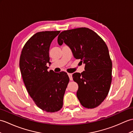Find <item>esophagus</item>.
I'll list each match as a JSON object with an SVG mask.
<instances>
[{
  "label": "esophagus",
  "mask_w": 133,
  "mask_h": 133,
  "mask_svg": "<svg viewBox=\"0 0 133 133\" xmlns=\"http://www.w3.org/2000/svg\"><path fill=\"white\" fill-rule=\"evenodd\" d=\"M67 74H68V75H69V78H70V81H72V74H71V73H67Z\"/></svg>",
  "instance_id": "34e87169"
}]
</instances>
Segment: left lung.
Wrapping results in <instances>:
<instances>
[{"label": "left lung", "mask_w": 133, "mask_h": 133, "mask_svg": "<svg viewBox=\"0 0 133 133\" xmlns=\"http://www.w3.org/2000/svg\"><path fill=\"white\" fill-rule=\"evenodd\" d=\"M63 42L69 46L74 58L85 64V71L72 75L79 85L77 97L83 107L95 108L107 97L112 82V62L108 48L96 33L87 28L62 32L58 43L62 45Z\"/></svg>", "instance_id": "8db88e82"}]
</instances>
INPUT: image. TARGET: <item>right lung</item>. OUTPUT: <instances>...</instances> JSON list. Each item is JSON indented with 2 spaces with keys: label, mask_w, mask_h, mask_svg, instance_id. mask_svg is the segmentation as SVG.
I'll use <instances>...</instances> for the list:
<instances>
[{
  "label": "right lung",
  "mask_w": 133,
  "mask_h": 133,
  "mask_svg": "<svg viewBox=\"0 0 133 133\" xmlns=\"http://www.w3.org/2000/svg\"><path fill=\"white\" fill-rule=\"evenodd\" d=\"M60 33H36L24 45L20 58V69L26 90L36 105L47 112H56L63 107V96L69 82L66 72L48 71L50 64V44Z\"/></svg>",
  "instance_id": "right-lung-1"
}]
</instances>
